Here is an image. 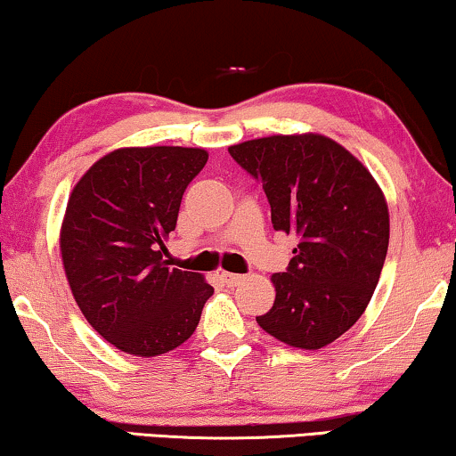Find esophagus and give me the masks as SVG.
<instances>
[{
  "label": "esophagus",
  "instance_id": "34e87169",
  "mask_svg": "<svg viewBox=\"0 0 456 456\" xmlns=\"http://www.w3.org/2000/svg\"><path fill=\"white\" fill-rule=\"evenodd\" d=\"M242 278H245V276H240V273H230V272H224L222 273V280L228 286H239L242 282Z\"/></svg>",
  "mask_w": 456,
  "mask_h": 456
}]
</instances>
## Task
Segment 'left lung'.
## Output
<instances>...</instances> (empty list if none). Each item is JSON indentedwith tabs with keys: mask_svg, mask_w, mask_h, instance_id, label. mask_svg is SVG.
<instances>
[{
	"mask_svg": "<svg viewBox=\"0 0 456 456\" xmlns=\"http://www.w3.org/2000/svg\"><path fill=\"white\" fill-rule=\"evenodd\" d=\"M228 151L261 180L273 230L297 234L276 301L257 323L284 345L317 351L363 315L390 240L388 203L371 172L320 133L272 134Z\"/></svg>",
	"mask_w": 456,
	"mask_h": 456,
	"instance_id": "obj_1",
	"label": "left lung"
}]
</instances>
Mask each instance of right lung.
<instances>
[{
    "instance_id": "1",
    "label": "right lung",
    "mask_w": 456,
    "mask_h": 456,
    "mask_svg": "<svg viewBox=\"0 0 456 456\" xmlns=\"http://www.w3.org/2000/svg\"><path fill=\"white\" fill-rule=\"evenodd\" d=\"M208 158L201 147H120L70 192L60 228L68 284L85 320L122 353L174 351L214 295L201 273L167 267L161 255Z\"/></svg>"
}]
</instances>
